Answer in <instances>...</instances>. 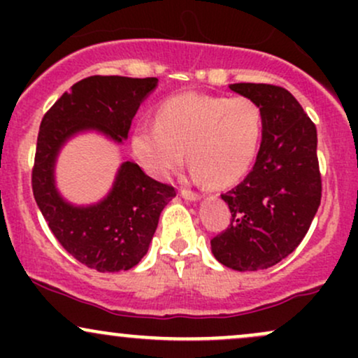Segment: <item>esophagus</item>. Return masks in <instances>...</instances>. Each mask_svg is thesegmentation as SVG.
I'll return each mask as SVG.
<instances>
[{"mask_svg": "<svg viewBox=\"0 0 358 358\" xmlns=\"http://www.w3.org/2000/svg\"><path fill=\"white\" fill-rule=\"evenodd\" d=\"M180 196H182V199H185V200H190V202H195V200L202 199V195H200V193L187 190V188H182V190H180Z\"/></svg>", "mask_w": 358, "mask_h": 358, "instance_id": "esophagus-1", "label": "esophagus"}]
</instances>
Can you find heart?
<instances>
[{
	"instance_id": "heart-1",
	"label": "heart",
	"mask_w": 358,
	"mask_h": 358,
	"mask_svg": "<svg viewBox=\"0 0 358 358\" xmlns=\"http://www.w3.org/2000/svg\"><path fill=\"white\" fill-rule=\"evenodd\" d=\"M264 133V113L249 97L183 92L156 109V124H138L131 148L141 166L156 178H168L183 163L215 187L244 176L256 159Z\"/></svg>"
}]
</instances>
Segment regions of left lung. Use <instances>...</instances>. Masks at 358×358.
Here are the masks:
<instances>
[{"instance_id": "obj_1", "label": "left lung", "mask_w": 358, "mask_h": 358, "mask_svg": "<svg viewBox=\"0 0 358 358\" xmlns=\"http://www.w3.org/2000/svg\"><path fill=\"white\" fill-rule=\"evenodd\" d=\"M264 113V133L250 173L222 195L231 225L210 241L220 264L261 271L278 264L306 236L322 200L316 127L293 94L278 85H229Z\"/></svg>"}]
</instances>
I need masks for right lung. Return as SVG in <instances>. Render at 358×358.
Returning a JSON list of instances; mask_svg holds the SVG:
<instances>
[{
  "label": "right lung",
  "instance_id": "right-lung-1",
  "mask_svg": "<svg viewBox=\"0 0 358 358\" xmlns=\"http://www.w3.org/2000/svg\"><path fill=\"white\" fill-rule=\"evenodd\" d=\"M156 85V77H87L64 92L40 124L31 171L36 205L62 248L99 273L127 271L145 257L175 188L156 182L136 163L124 162L104 199L73 205L57 188V158L69 139L87 131L121 145L139 106Z\"/></svg>",
  "mask_w": 358,
  "mask_h": 358
}]
</instances>
